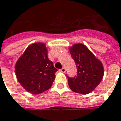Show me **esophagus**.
<instances>
[{
	"label": "esophagus",
	"mask_w": 121,
	"mask_h": 121,
	"mask_svg": "<svg viewBox=\"0 0 121 121\" xmlns=\"http://www.w3.org/2000/svg\"><path fill=\"white\" fill-rule=\"evenodd\" d=\"M60 71H61V72H63V73H65V69L64 67H63V68H61V69H60Z\"/></svg>",
	"instance_id": "34e87169"
}]
</instances>
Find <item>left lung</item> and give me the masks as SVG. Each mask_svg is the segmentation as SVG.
<instances>
[{
    "label": "left lung",
    "instance_id": "1",
    "mask_svg": "<svg viewBox=\"0 0 121 121\" xmlns=\"http://www.w3.org/2000/svg\"><path fill=\"white\" fill-rule=\"evenodd\" d=\"M71 57L77 67V75L70 78L68 84L72 91L87 94L96 88L103 76V67L95 56L83 44H75L70 48Z\"/></svg>",
    "mask_w": 121,
    "mask_h": 121
}]
</instances>
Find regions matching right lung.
I'll return each instance as SVG.
<instances>
[{
  "label": "right lung",
  "mask_w": 121,
  "mask_h": 121,
  "mask_svg": "<svg viewBox=\"0 0 121 121\" xmlns=\"http://www.w3.org/2000/svg\"><path fill=\"white\" fill-rule=\"evenodd\" d=\"M16 74L24 88L33 94H39L51 87L57 71L48 57L43 43H34L27 48L16 62Z\"/></svg>",
  "instance_id": "add662e5"
}]
</instances>
